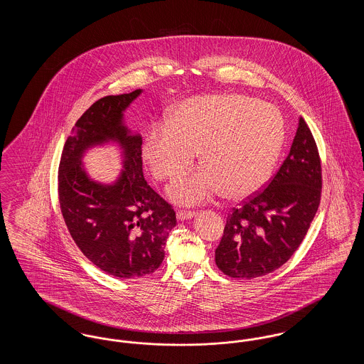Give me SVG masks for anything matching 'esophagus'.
<instances>
[{
  "instance_id": "esophagus-1",
  "label": "esophagus",
  "mask_w": 364,
  "mask_h": 364,
  "mask_svg": "<svg viewBox=\"0 0 364 364\" xmlns=\"http://www.w3.org/2000/svg\"><path fill=\"white\" fill-rule=\"evenodd\" d=\"M176 217L178 221H186V220H191L195 217V211H183V210H178L176 213Z\"/></svg>"
}]
</instances>
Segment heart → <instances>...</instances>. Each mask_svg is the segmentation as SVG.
I'll return each mask as SVG.
<instances>
[{"instance_id": "obj_1", "label": "heart", "mask_w": 364, "mask_h": 364, "mask_svg": "<svg viewBox=\"0 0 364 364\" xmlns=\"http://www.w3.org/2000/svg\"><path fill=\"white\" fill-rule=\"evenodd\" d=\"M285 140L276 106L242 94H210L177 105L168 122L146 132L141 156L158 180L186 173L199 154L203 165L169 188L176 203L193 206L225 192L244 199L270 180Z\"/></svg>"}]
</instances>
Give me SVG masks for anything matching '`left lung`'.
<instances>
[{
    "mask_svg": "<svg viewBox=\"0 0 364 364\" xmlns=\"http://www.w3.org/2000/svg\"><path fill=\"white\" fill-rule=\"evenodd\" d=\"M321 159L300 117L289 154L267 187L226 218L215 263L229 277L269 274L294 255L321 200Z\"/></svg>",
    "mask_w": 364,
    "mask_h": 364,
    "instance_id": "8db88e82",
    "label": "left lung"
}]
</instances>
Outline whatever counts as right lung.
<instances>
[{"instance_id":"add662e5","label":"right lung","mask_w":364,"mask_h":364,"mask_svg":"<svg viewBox=\"0 0 364 364\" xmlns=\"http://www.w3.org/2000/svg\"><path fill=\"white\" fill-rule=\"evenodd\" d=\"M143 90L107 95L76 122L60 161L58 199L70 236L102 272L119 278L154 273L176 226V213L143 177L141 136L124 120V112ZM117 144L123 169L112 183L90 178L82 164L86 151Z\"/></svg>"}]
</instances>
